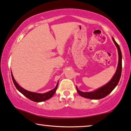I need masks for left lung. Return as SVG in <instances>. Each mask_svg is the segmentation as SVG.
Masks as SVG:
<instances>
[{"mask_svg": "<svg viewBox=\"0 0 131 131\" xmlns=\"http://www.w3.org/2000/svg\"><path fill=\"white\" fill-rule=\"evenodd\" d=\"M113 41L114 42L117 48L118 53V63L116 72H115V74L111 79V80L110 81L108 84H106L104 86H103L102 87L96 90H95L94 91H93V92H82V91L79 90L78 88H77V86H76V90H77V92L78 93V94L82 97H84L88 98V99H102V98L108 96V95L114 89L115 86L117 85L118 83L120 81V77H121L122 74V56L119 45L116 43V41L114 40V38H113Z\"/></svg>", "mask_w": 131, "mask_h": 131, "instance_id": "obj_1", "label": "left lung"}]
</instances>
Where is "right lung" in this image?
<instances>
[{
  "instance_id": "right-lung-1",
  "label": "right lung",
  "mask_w": 131,
  "mask_h": 131,
  "mask_svg": "<svg viewBox=\"0 0 131 131\" xmlns=\"http://www.w3.org/2000/svg\"><path fill=\"white\" fill-rule=\"evenodd\" d=\"M11 77L13 79V81L14 82V84L16 86L17 89L20 91L21 94H23L25 96H26L27 98H28L29 99L31 100V101L34 102H43L46 101L50 99L53 96V95L55 94V91H57V89L58 88V82L57 84L56 87L54 89L52 90L49 92L46 93H44V94H40V93H33L30 92V91H27L26 90L23 89V88H21L17 83L16 82V81H15L14 78L13 74H11Z\"/></svg>"
}]
</instances>
